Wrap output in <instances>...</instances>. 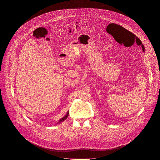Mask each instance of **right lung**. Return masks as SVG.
Segmentation results:
<instances>
[{"mask_svg": "<svg viewBox=\"0 0 160 160\" xmlns=\"http://www.w3.org/2000/svg\"><path fill=\"white\" fill-rule=\"evenodd\" d=\"M68 114H69V112L68 111V112H67V114L65 115V116H64V117H63V118H62L61 119H60V121H58V124L61 123L62 122H63V121H64L65 120H66V119H67V118H68Z\"/></svg>", "mask_w": 160, "mask_h": 160, "instance_id": "right-lung-1", "label": "right lung"}]
</instances>
